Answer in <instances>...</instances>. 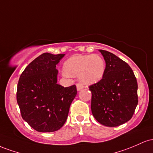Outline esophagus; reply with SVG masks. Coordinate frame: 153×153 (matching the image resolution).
Returning a JSON list of instances; mask_svg holds the SVG:
<instances>
[{
  "label": "esophagus",
  "mask_w": 153,
  "mask_h": 153,
  "mask_svg": "<svg viewBox=\"0 0 153 153\" xmlns=\"http://www.w3.org/2000/svg\"><path fill=\"white\" fill-rule=\"evenodd\" d=\"M83 88H84V86H83V85H82V84L78 83L76 85V89H77V90H78V91L82 90Z\"/></svg>",
  "instance_id": "34e87169"
}]
</instances>
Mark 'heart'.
<instances>
[{"label":"heart","instance_id":"heart-1","mask_svg":"<svg viewBox=\"0 0 153 153\" xmlns=\"http://www.w3.org/2000/svg\"><path fill=\"white\" fill-rule=\"evenodd\" d=\"M105 69V61L98 55L74 56L64 63V71L71 76H79L86 85L99 82L103 76Z\"/></svg>","mask_w":153,"mask_h":153}]
</instances>
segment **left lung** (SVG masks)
Masks as SVG:
<instances>
[{
    "label": "left lung",
    "mask_w": 153,
    "mask_h": 153,
    "mask_svg": "<svg viewBox=\"0 0 153 153\" xmlns=\"http://www.w3.org/2000/svg\"><path fill=\"white\" fill-rule=\"evenodd\" d=\"M100 52L105 61V69L99 82L89 86L92 92L91 110L100 123L114 127L133 116L138 104V85L127 63L108 51Z\"/></svg>",
    "instance_id": "left-lung-1"
}]
</instances>
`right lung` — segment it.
<instances>
[{
	"mask_svg": "<svg viewBox=\"0 0 153 153\" xmlns=\"http://www.w3.org/2000/svg\"><path fill=\"white\" fill-rule=\"evenodd\" d=\"M65 54L45 53L32 61L19 77L16 100L22 117L39 132L60 129L77 94L76 85L57 84L56 65Z\"/></svg>",
	"mask_w": 153,
	"mask_h": 153,
	"instance_id": "1",
	"label": "right lung"
}]
</instances>
